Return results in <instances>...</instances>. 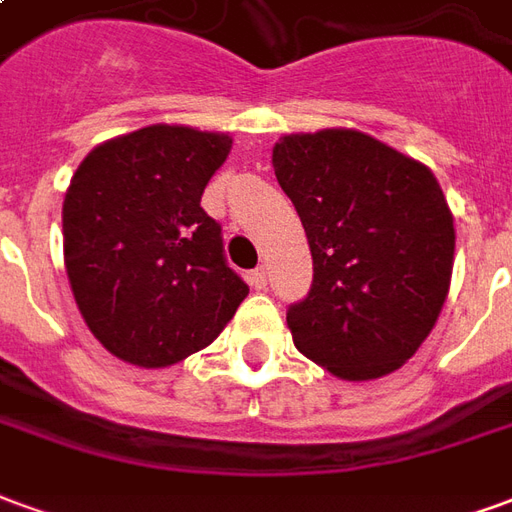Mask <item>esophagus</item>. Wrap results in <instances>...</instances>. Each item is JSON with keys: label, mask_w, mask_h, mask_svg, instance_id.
I'll list each match as a JSON object with an SVG mask.
<instances>
[{"label": "esophagus", "mask_w": 512, "mask_h": 512, "mask_svg": "<svg viewBox=\"0 0 512 512\" xmlns=\"http://www.w3.org/2000/svg\"><path fill=\"white\" fill-rule=\"evenodd\" d=\"M249 285H252L255 290L266 288V285H268V271H266V268H263V266L255 268V271L249 274Z\"/></svg>", "instance_id": "1"}]
</instances>
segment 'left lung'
Wrapping results in <instances>:
<instances>
[{
    "label": "left lung",
    "instance_id": "1",
    "mask_svg": "<svg viewBox=\"0 0 512 512\" xmlns=\"http://www.w3.org/2000/svg\"><path fill=\"white\" fill-rule=\"evenodd\" d=\"M271 164L315 271L310 293L288 307L293 343L345 381L395 373L450 290L455 227L439 180L354 128L282 136Z\"/></svg>",
    "mask_w": 512,
    "mask_h": 512
}]
</instances>
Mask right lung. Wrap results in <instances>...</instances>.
Instances as JSON below:
<instances>
[{
    "label": "right lung",
    "instance_id": "right-lung-1",
    "mask_svg": "<svg viewBox=\"0 0 512 512\" xmlns=\"http://www.w3.org/2000/svg\"><path fill=\"white\" fill-rule=\"evenodd\" d=\"M230 147L227 134L156 123L93 147L73 172L65 271L95 340L128 365L197 354L249 293L224 260L222 227L200 208Z\"/></svg>",
    "mask_w": 512,
    "mask_h": 512
}]
</instances>
